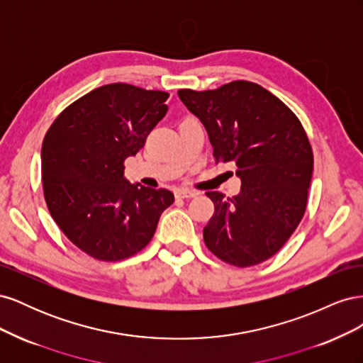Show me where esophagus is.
<instances>
[{"label": "esophagus", "instance_id": "1", "mask_svg": "<svg viewBox=\"0 0 363 363\" xmlns=\"http://www.w3.org/2000/svg\"><path fill=\"white\" fill-rule=\"evenodd\" d=\"M196 195H199V192L195 191H186V189L175 191V196H177V199H194Z\"/></svg>", "mask_w": 363, "mask_h": 363}]
</instances>
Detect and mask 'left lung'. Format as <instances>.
Wrapping results in <instances>:
<instances>
[{
	"label": "left lung",
	"instance_id": "8db88e82",
	"mask_svg": "<svg viewBox=\"0 0 363 363\" xmlns=\"http://www.w3.org/2000/svg\"><path fill=\"white\" fill-rule=\"evenodd\" d=\"M199 118L216 163H235L240 192H206L215 213L203 230L206 247L247 268L272 257L298 227L307 206L313 152L291 108L262 86L236 80L213 91L180 89Z\"/></svg>",
	"mask_w": 363,
	"mask_h": 363
}]
</instances>
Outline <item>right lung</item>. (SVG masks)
I'll return each mask as SVG.
<instances>
[{"instance_id":"obj_1","label":"right lung","mask_w":363,"mask_h":363,"mask_svg":"<svg viewBox=\"0 0 363 363\" xmlns=\"http://www.w3.org/2000/svg\"><path fill=\"white\" fill-rule=\"evenodd\" d=\"M169 94L127 83L106 84L69 104L42 144V184L48 211L87 256L118 262L144 250L174 203L167 189L124 177V160L145 145L167 115Z\"/></svg>"}]
</instances>
